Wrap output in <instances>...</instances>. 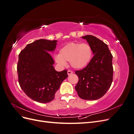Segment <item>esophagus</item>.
<instances>
[{"mask_svg": "<svg viewBox=\"0 0 134 134\" xmlns=\"http://www.w3.org/2000/svg\"><path fill=\"white\" fill-rule=\"evenodd\" d=\"M72 73H73V71H71V70H69L68 71V75H70V74H72Z\"/></svg>", "mask_w": 134, "mask_h": 134, "instance_id": "1", "label": "esophagus"}]
</instances>
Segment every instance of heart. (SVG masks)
Returning <instances> with one entry per match:
<instances>
[{"instance_id":"1","label":"heart","mask_w":134,"mask_h":134,"mask_svg":"<svg viewBox=\"0 0 134 134\" xmlns=\"http://www.w3.org/2000/svg\"><path fill=\"white\" fill-rule=\"evenodd\" d=\"M59 52L54 56V59L60 66H66V62H70L71 66L77 69L86 67L90 63L93 54L92 47L86 43H68L61 48Z\"/></svg>"}]
</instances>
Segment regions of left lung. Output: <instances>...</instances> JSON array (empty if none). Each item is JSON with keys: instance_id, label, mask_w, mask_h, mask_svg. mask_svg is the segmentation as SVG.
<instances>
[{"instance_id": "8db88e82", "label": "left lung", "mask_w": 134, "mask_h": 134, "mask_svg": "<svg viewBox=\"0 0 134 134\" xmlns=\"http://www.w3.org/2000/svg\"><path fill=\"white\" fill-rule=\"evenodd\" d=\"M86 39L94 54L87 66L76 70L78 82L75 87L80 98L96 100L102 97L110 88L113 80L112 55L107 44L92 35Z\"/></svg>"}]
</instances>
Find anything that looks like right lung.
<instances>
[{
  "mask_svg": "<svg viewBox=\"0 0 134 134\" xmlns=\"http://www.w3.org/2000/svg\"><path fill=\"white\" fill-rule=\"evenodd\" d=\"M56 40L40 39L28 44L20 52L17 64L19 86L26 94L36 102L48 103L55 98L68 71H57L50 54L55 50Z\"/></svg>",
  "mask_w": 134,
  "mask_h": 134,
  "instance_id": "1",
  "label": "right lung"
}]
</instances>
